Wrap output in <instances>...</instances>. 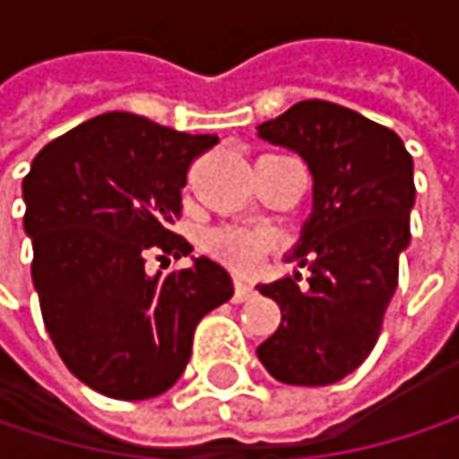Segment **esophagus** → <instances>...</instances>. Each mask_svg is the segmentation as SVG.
<instances>
[{
	"instance_id": "34e87169",
	"label": "esophagus",
	"mask_w": 459,
	"mask_h": 459,
	"mask_svg": "<svg viewBox=\"0 0 459 459\" xmlns=\"http://www.w3.org/2000/svg\"><path fill=\"white\" fill-rule=\"evenodd\" d=\"M252 287L249 284H244V281H236V287H233V303H244V300H249L252 298Z\"/></svg>"
}]
</instances>
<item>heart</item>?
<instances>
[{"label": "heart", "mask_w": 459, "mask_h": 459, "mask_svg": "<svg viewBox=\"0 0 459 459\" xmlns=\"http://www.w3.org/2000/svg\"><path fill=\"white\" fill-rule=\"evenodd\" d=\"M263 247L265 238L255 230L218 229L207 236V249L233 271H252Z\"/></svg>", "instance_id": "b5f03b06"}]
</instances>
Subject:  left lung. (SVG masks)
Wrapping results in <instances>:
<instances>
[{"instance_id":"8db88e82","label":"left lung","mask_w":459,"mask_h":459,"mask_svg":"<svg viewBox=\"0 0 459 459\" xmlns=\"http://www.w3.org/2000/svg\"><path fill=\"white\" fill-rule=\"evenodd\" d=\"M257 138L295 151L314 178V207L287 255L308 268L257 284L281 308L257 345L263 367L287 385H332L369 356L399 284L410 244L412 156L402 138L326 100H300L263 122Z\"/></svg>"}]
</instances>
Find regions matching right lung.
<instances>
[{
	"instance_id": "right-lung-1",
	"label": "right lung",
	"mask_w": 459,
	"mask_h": 459,
	"mask_svg": "<svg viewBox=\"0 0 459 459\" xmlns=\"http://www.w3.org/2000/svg\"><path fill=\"white\" fill-rule=\"evenodd\" d=\"M215 143L108 111L47 143L23 178L47 332L63 364L103 396L143 402L172 388L199 319L233 295L229 271L169 230L188 164ZM148 251L195 263L148 274Z\"/></svg>"
}]
</instances>
